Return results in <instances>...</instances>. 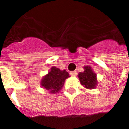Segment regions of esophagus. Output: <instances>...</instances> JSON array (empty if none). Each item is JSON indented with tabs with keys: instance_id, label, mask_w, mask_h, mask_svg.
<instances>
[{
	"instance_id": "1",
	"label": "esophagus",
	"mask_w": 129,
	"mask_h": 129,
	"mask_svg": "<svg viewBox=\"0 0 129 129\" xmlns=\"http://www.w3.org/2000/svg\"><path fill=\"white\" fill-rule=\"evenodd\" d=\"M70 74L72 76H76L77 72L76 71H73V72H71L70 73Z\"/></svg>"
}]
</instances>
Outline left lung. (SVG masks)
<instances>
[{"label": "left lung", "instance_id": "8db88e82", "mask_svg": "<svg viewBox=\"0 0 129 129\" xmlns=\"http://www.w3.org/2000/svg\"><path fill=\"white\" fill-rule=\"evenodd\" d=\"M84 69V71L79 73L78 76L81 85L86 89H94L98 84L96 74L89 66H85Z\"/></svg>", "mask_w": 129, "mask_h": 129}]
</instances>
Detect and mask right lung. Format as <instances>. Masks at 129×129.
<instances>
[{
  "instance_id": "add662e5",
  "label": "right lung",
  "mask_w": 129,
  "mask_h": 129,
  "mask_svg": "<svg viewBox=\"0 0 129 129\" xmlns=\"http://www.w3.org/2000/svg\"><path fill=\"white\" fill-rule=\"evenodd\" d=\"M70 77L68 72L65 70H61L56 67L53 66L41 79L40 85L42 88L48 90L49 93L55 94L61 90L65 80Z\"/></svg>"
}]
</instances>
